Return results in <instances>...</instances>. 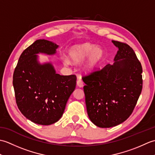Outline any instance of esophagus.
<instances>
[{"mask_svg":"<svg viewBox=\"0 0 155 155\" xmlns=\"http://www.w3.org/2000/svg\"><path fill=\"white\" fill-rule=\"evenodd\" d=\"M77 84V86L78 87H80V88L83 87V81H82V80H81V77H78Z\"/></svg>","mask_w":155,"mask_h":155,"instance_id":"34e87169","label":"esophagus"}]
</instances>
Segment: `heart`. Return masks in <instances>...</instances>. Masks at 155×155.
Listing matches in <instances>:
<instances>
[{
    "label": "heart",
    "mask_w": 155,
    "mask_h": 155,
    "mask_svg": "<svg viewBox=\"0 0 155 155\" xmlns=\"http://www.w3.org/2000/svg\"><path fill=\"white\" fill-rule=\"evenodd\" d=\"M104 57L105 51L100 46H94V45L84 42L75 45L68 48V59H64V63L77 64L86 59L82 68L85 73H91L100 65Z\"/></svg>",
    "instance_id": "obj_1"
}]
</instances>
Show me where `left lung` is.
I'll use <instances>...</instances> for the list:
<instances>
[{
  "mask_svg": "<svg viewBox=\"0 0 155 155\" xmlns=\"http://www.w3.org/2000/svg\"><path fill=\"white\" fill-rule=\"evenodd\" d=\"M118 48L113 64L84 77L88 116L101 128L117 126L133 113L143 87V68L128 45L112 41Z\"/></svg>",
  "mask_w": 155,
  "mask_h": 155,
  "instance_id": "8db88e82",
  "label": "left lung"
}]
</instances>
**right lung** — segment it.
<instances>
[{
  "instance_id": "add662e5",
  "label": "right lung",
  "mask_w": 155,
  "mask_h": 155,
  "mask_svg": "<svg viewBox=\"0 0 155 155\" xmlns=\"http://www.w3.org/2000/svg\"><path fill=\"white\" fill-rule=\"evenodd\" d=\"M58 47L45 39L37 40L22 52L13 74L18 108L38 124L50 125L60 119L76 87L75 75L57 74L51 61L38 60V54L54 55Z\"/></svg>"
}]
</instances>
